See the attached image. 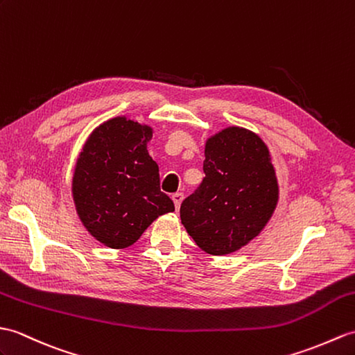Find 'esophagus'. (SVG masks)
<instances>
[{"label": "esophagus", "instance_id": "1", "mask_svg": "<svg viewBox=\"0 0 355 355\" xmlns=\"http://www.w3.org/2000/svg\"><path fill=\"white\" fill-rule=\"evenodd\" d=\"M172 201H174L175 209L178 210V209H180V204H181V201H183V193H181V192H177V193L172 195Z\"/></svg>", "mask_w": 355, "mask_h": 355}]
</instances>
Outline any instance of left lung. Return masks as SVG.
Instances as JSON below:
<instances>
[{
    "label": "left lung",
    "instance_id": "left-lung-1",
    "mask_svg": "<svg viewBox=\"0 0 355 355\" xmlns=\"http://www.w3.org/2000/svg\"><path fill=\"white\" fill-rule=\"evenodd\" d=\"M205 177L181 202L180 218L205 252L224 255L259 236L274 213L278 184L265 142L228 127L205 144Z\"/></svg>",
    "mask_w": 355,
    "mask_h": 355
}]
</instances>
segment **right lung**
Wrapping results in <instances>:
<instances>
[{
    "label": "right lung",
    "mask_w": 355,
    "mask_h": 355,
    "mask_svg": "<svg viewBox=\"0 0 355 355\" xmlns=\"http://www.w3.org/2000/svg\"><path fill=\"white\" fill-rule=\"evenodd\" d=\"M151 137L148 125L113 118L95 128L80 153L73 202L87 232L109 248L133 245L153 220L175 210L148 154Z\"/></svg>",
    "instance_id": "right-lung-1"
}]
</instances>
